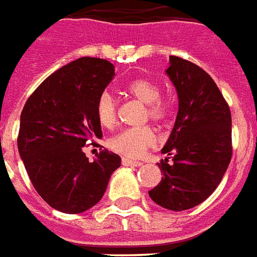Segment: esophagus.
Returning <instances> with one entry per match:
<instances>
[{
	"label": "esophagus",
	"instance_id": "34e87169",
	"mask_svg": "<svg viewBox=\"0 0 257 257\" xmlns=\"http://www.w3.org/2000/svg\"><path fill=\"white\" fill-rule=\"evenodd\" d=\"M122 165L123 166L139 167L143 165V162H142V161H132V159H128V158H122Z\"/></svg>",
	"mask_w": 257,
	"mask_h": 257
}]
</instances>
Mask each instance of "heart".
Wrapping results in <instances>:
<instances>
[{"label":"heart","instance_id":"heart-1","mask_svg":"<svg viewBox=\"0 0 257 257\" xmlns=\"http://www.w3.org/2000/svg\"><path fill=\"white\" fill-rule=\"evenodd\" d=\"M125 94L146 103L144 118L165 123L172 115V103L161 96V87L148 77H136L123 85ZM95 115L102 126L109 128L117 118L115 100L109 92H102L95 103ZM157 143V135L151 126L128 128L110 139L109 147L128 158H140Z\"/></svg>","mask_w":257,"mask_h":257}]
</instances>
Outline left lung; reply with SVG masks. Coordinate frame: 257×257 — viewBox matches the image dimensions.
I'll return each mask as SVG.
<instances>
[{"label":"left lung","instance_id":"1","mask_svg":"<svg viewBox=\"0 0 257 257\" xmlns=\"http://www.w3.org/2000/svg\"><path fill=\"white\" fill-rule=\"evenodd\" d=\"M167 76L178 95V113L162 153L173 155L158 163L161 182L148 191L157 204L172 211L189 210L206 200L229 166L231 114L229 104L206 70L170 56Z\"/></svg>","mask_w":257,"mask_h":257}]
</instances>
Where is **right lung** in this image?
I'll use <instances>...</instances> for the list:
<instances>
[{
    "label": "right lung",
    "mask_w": 257,
    "mask_h": 257,
    "mask_svg": "<svg viewBox=\"0 0 257 257\" xmlns=\"http://www.w3.org/2000/svg\"><path fill=\"white\" fill-rule=\"evenodd\" d=\"M114 77V65L81 57L56 70L27 99L20 115L19 154L35 191L65 214H80L102 199L121 158L102 150L94 162L85 144L102 138L95 103Z\"/></svg>",
    "instance_id": "right-lung-1"
}]
</instances>
